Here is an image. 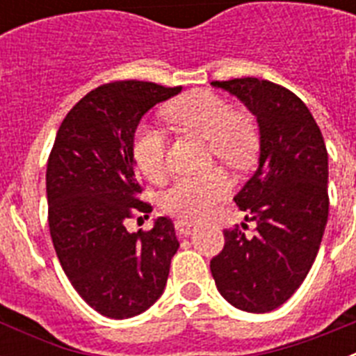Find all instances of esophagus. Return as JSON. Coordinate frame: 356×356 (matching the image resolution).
Here are the masks:
<instances>
[{
  "label": "esophagus",
  "instance_id": "esophagus-1",
  "mask_svg": "<svg viewBox=\"0 0 356 356\" xmlns=\"http://www.w3.org/2000/svg\"><path fill=\"white\" fill-rule=\"evenodd\" d=\"M193 229H194V222L185 221V219L176 221V232H178V235H191Z\"/></svg>",
  "mask_w": 356,
  "mask_h": 356
}]
</instances>
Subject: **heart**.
I'll return each instance as SVG.
<instances>
[{
	"instance_id": "1",
	"label": "heart",
	"mask_w": 356,
	"mask_h": 356,
	"mask_svg": "<svg viewBox=\"0 0 356 356\" xmlns=\"http://www.w3.org/2000/svg\"><path fill=\"white\" fill-rule=\"evenodd\" d=\"M165 118L188 134L209 140V149L217 160L232 168L246 169L257 159L259 135L253 122L235 114L226 99L209 90H193L163 108ZM165 134L160 128L143 122L131 140V159L144 178L162 181L168 175ZM229 191V181L219 169L203 176L180 178L162 194L163 212L185 221L205 217Z\"/></svg>"
}]
</instances>
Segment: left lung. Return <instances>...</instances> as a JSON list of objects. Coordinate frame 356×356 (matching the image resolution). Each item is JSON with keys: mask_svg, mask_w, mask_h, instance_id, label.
<instances>
[{"mask_svg": "<svg viewBox=\"0 0 356 356\" xmlns=\"http://www.w3.org/2000/svg\"><path fill=\"white\" fill-rule=\"evenodd\" d=\"M257 118L259 169L234 197L257 225L225 229V248L210 260L217 291L244 312H271L294 294L319 251L328 221V151L300 97L259 78L212 81Z\"/></svg>", "mask_w": 356, "mask_h": 356, "instance_id": "8db88e82", "label": "left lung"}]
</instances>
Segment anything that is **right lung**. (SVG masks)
I'll use <instances>...</instances> for the list:
<instances>
[{
  "label": "right lung",
  "instance_id": "obj_1",
  "mask_svg": "<svg viewBox=\"0 0 356 356\" xmlns=\"http://www.w3.org/2000/svg\"><path fill=\"white\" fill-rule=\"evenodd\" d=\"M180 90L137 80L99 85L69 110L49 153L46 194L56 257L85 303L110 319L139 316L159 300L180 248L168 217L149 232L130 234L124 226L153 210L139 197L135 130L151 106Z\"/></svg>",
  "mask_w": 356,
  "mask_h": 356
}]
</instances>
